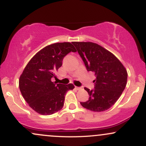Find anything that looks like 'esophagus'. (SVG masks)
I'll return each instance as SVG.
<instances>
[{
    "mask_svg": "<svg viewBox=\"0 0 146 146\" xmlns=\"http://www.w3.org/2000/svg\"><path fill=\"white\" fill-rule=\"evenodd\" d=\"M75 89H76V90H81V89H82L81 87H78V86H75Z\"/></svg>",
    "mask_w": 146,
    "mask_h": 146,
    "instance_id": "1",
    "label": "esophagus"
}]
</instances>
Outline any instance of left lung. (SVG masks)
Segmentation results:
<instances>
[{"instance_id": "8db88e82", "label": "left lung", "mask_w": 146, "mask_h": 146, "mask_svg": "<svg viewBox=\"0 0 146 146\" xmlns=\"http://www.w3.org/2000/svg\"><path fill=\"white\" fill-rule=\"evenodd\" d=\"M87 71L95 73L94 89L85 87L89 99L80 102L95 112L108 110L117 101L126 86L128 74L124 66L113 53L95 43L73 42Z\"/></svg>"}]
</instances>
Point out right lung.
<instances>
[{"label":"right lung","instance_id":"right-lung-1","mask_svg":"<svg viewBox=\"0 0 146 146\" xmlns=\"http://www.w3.org/2000/svg\"><path fill=\"white\" fill-rule=\"evenodd\" d=\"M75 51L71 43H55L43 48L27 64L20 77V90L25 101L38 113L52 115L62 108L66 93L74 86L53 82L51 78L56 77L55 73L62 65L64 58Z\"/></svg>","mask_w":146,"mask_h":146}]
</instances>
